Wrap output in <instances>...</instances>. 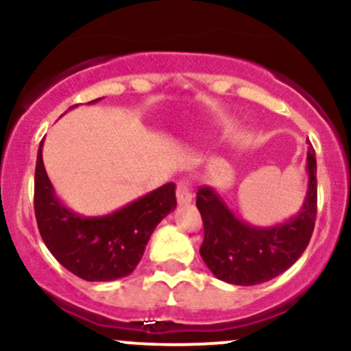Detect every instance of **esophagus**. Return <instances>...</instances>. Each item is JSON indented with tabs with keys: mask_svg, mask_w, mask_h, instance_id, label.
<instances>
[{
	"mask_svg": "<svg viewBox=\"0 0 351 351\" xmlns=\"http://www.w3.org/2000/svg\"><path fill=\"white\" fill-rule=\"evenodd\" d=\"M176 199L178 205H188L191 202V188L186 182H178L176 184Z\"/></svg>",
	"mask_w": 351,
	"mask_h": 351,
	"instance_id": "34e87169",
	"label": "esophagus"
}]
</instances>
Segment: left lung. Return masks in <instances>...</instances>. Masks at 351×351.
<instances>
[{
	"label": "left lung",
	"mask_w": 351,
	"mask_h": 351,
	"mask_svg": "<svg viewBox=\"0 0 351 351\" xmlns=\"http://www.w3.org/2000/svg\"><path fill=\"white\" fill-rule=\"evenodd\" d=\"M308 190L295 217L275 226H253L230 210L215 188L196 193L205 238L199 255L218 280L240 287L265 283L282 275L303 255L317 219V158L306 153Z\"/></svg>",
	"instance_id": "left-lung-1"
}]
</instances>
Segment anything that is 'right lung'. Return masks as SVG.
I'll return each instance as SVG.
<instances>
[{
    "mask_svg": "<svg viewBox=\"0 0 351 351\" xmlns=\"http://www.w3.org/2000/svg\"><path fill=\"white\" fill-rule=\"evenodd\" d=\"M41 148L43 141L34 171V215L51 255L86 282H113L128 276L140 263L158 223L176 208V184H163L110 215L82 217L56 196L46 175Z\"/></svg>",
    "mask_w": 351,
    "mask_h": 351,
    "instance_id": "right-lung-1",
    "label": "right lung"
}]
</instances>
